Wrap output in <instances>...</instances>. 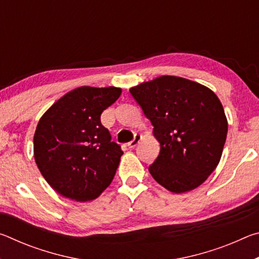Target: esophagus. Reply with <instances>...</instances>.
Instances as JSON below:
<instances>
[{
    "label": "esophagus",
    "instance_id": "esophagus-1",
    "mask_svg": "<svg viewBox=\"0 0 259 259\" xmlns=\"http://www.w3.org/2000/svg\"><path fill=\"white\" fill-rule=\"evenodd\" d=\"M140 139H142V135L136 134V135H135V137H134V139L131 140V142H129L128 144H126V146H128L129 148H135L136 146L138 145V143L140 142Z\"/></svg>",
    "mask_w": 259,
    "mask_h": 259
}]
</instances>
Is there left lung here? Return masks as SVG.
<instances>
[{
    "instance_id": "obj_1",
    "label": "left lung",
    "mask_w": 259,
    "mask_h": 259,
    "mask_svg": "<svg viewBox=\"0 0 259 259\" xmlns=\"http://www.w3.org/2000/svg\"><path fill=\"white\" fill-rule=\"evenodd\" d=\"M159 140L161 150L148 166L155 181L174 193L200 186L221 160L227 135L224 108L200 83L160 76L130 89Z\"/></svg>"
}]
</instances>
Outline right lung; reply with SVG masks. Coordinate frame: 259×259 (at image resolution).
<instances>
[{
    "mask_svg": "<svg viewBox=\"0 0 259 259\" xmlns=\"http://www.w3.org/2000/svg\"><path fill=\"white\" fill-rule=\"evenodd\" d=\"M120 88L80 87L43 114L34 135V157L49 185L65 198L93 200L106 190L123 154L100 115Z\"/></svg>",
    "mask_w": 259,
    "mask_h": 259,
    "instance_id": "1",
    "label": "right lung"
}]
</instances>
